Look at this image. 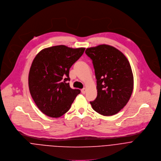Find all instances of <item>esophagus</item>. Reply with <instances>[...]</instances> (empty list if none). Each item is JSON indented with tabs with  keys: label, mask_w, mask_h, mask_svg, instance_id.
Listing matches in <instances>:
<instances>
[{
	"label": "esophagus",
	"mask_w": 161,
	"mask_h": 161,
	"mask_svg": "<svg viewBox=\"0 0 161 161\" xmlns=\"http://www.w3.org/2000/svg\"><path fill=\"white\" fill-rule=\"evenodd\" d=\"M81 92H82V94H85L86 93V88H83V89H81Z\"/></svg>",
	"instance_id": "obj_1"
}]
</instances>
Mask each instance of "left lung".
I'll list each match as a JSON object with an SVG mask.
<instances>
[{"label":"left lung","mask_w":161,"mask_h":161,"mask_svg":"<svg viewBox=\"0 0 161 161\" xmlns=\"http://www.w3.org/2000/svg\"><path fill=\"white\" fill-rule=\"evenodd\" d=\"M96 79L97 97L90 103L104 116L117 114L129 102L134 87L130 63L117 48L107 44L87 48Z\"/></svg>","instance_id":"8db88e82"}]
</instances>
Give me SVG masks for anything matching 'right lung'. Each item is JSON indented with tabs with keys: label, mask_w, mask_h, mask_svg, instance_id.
<instances>
[{
	"label": "right lung",
	"mask_w": 161,
	"mask_h": 161,
	"mask_svg": "<svg viewBox=\"0 0 161 161\" xmlns=\"http://www.w3.org/2000/svg\"><path fill=\"white\" fill-rule=\"evenodd\" d=\"M85 49L52 46L41 50L32 61L28 74L29 90L35 103L45 115L53 118L62 116L80 92L79 89H72L66 81L70 80V67Z\"/></svg>",
	"instance_id": "right-lung-1"
}]
</instances>
